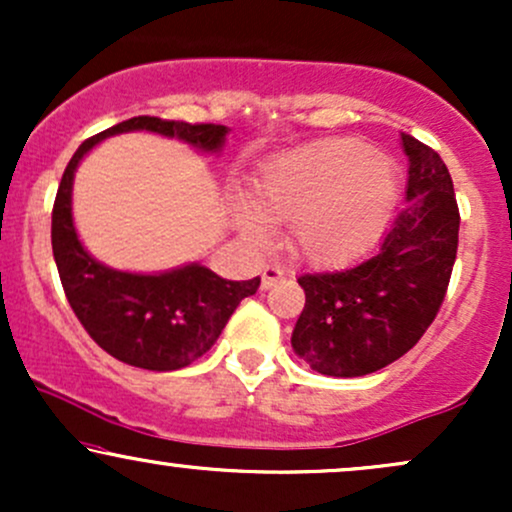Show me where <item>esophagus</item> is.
Listing matches in <instances>:
<instances>
[{"label":"esophagus","instance_id":"obj_1","mask_svg":"<svg viewBox=\"0 0 512 512\" xmlns=\"http://www.w3.org/2000/svg\"><path fill=\"white\" fill-rule=\"evenodd\" d=\"M281 279H284V269L276 267V264H269V267H264V272H262V289L264 291L272 289L276 281H281Z\"/></svg>","mask_w":512,"mask_h":512}]
</instances>
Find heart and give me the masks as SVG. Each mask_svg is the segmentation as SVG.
I'll use <instances>...</instances> for the list:
<instances>
[{
    "label": "heart",
    "instance_id": "1",
    "mask_svg": "<svg viewBox=\"0 0 512 512\" xmlns=\"http://www.w3.org/2000/svg\"><path fill=\"white\" fill-rule=\"evenodd\" d=\"M397 195L399 168L390 156L358 139H322L274 156L250 202L262 219L291 221L289 243L298 257L339 267L383 236ZM254 212L236 207V226L252 243H264L267 231Z\"/></svg>",
    "mask_w": 512,
    "mask_h": 512
}]
</instances>
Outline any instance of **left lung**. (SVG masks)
Listing matches in <instances>:
<instances>
[{
    "instance_id": "1",
    "label": "left lung",
    "mask_w": 512,
    "mask_h": 512,
    "mask_svg": "<svg viewBox=\"0 0 512 512\" xmlns=\"http://www.w3.org/2000/svg\"><path fill=\"white\" fill-rule=\"evenodd\" d=\"M407 207L368 260L342 272L305 274V308L291 346L310 368L361 378L390 366L424 337L443 303L457 255V211L443 158L402 134Z\"/></svg>"
}]
</instances>
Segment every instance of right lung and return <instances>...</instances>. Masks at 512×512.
<instances>
[{"mask_svg":"<svg viewBox=\"0 0 512 512\" xmlns=\"http://www.w3.org/2000/svg\"><path fill=\"white\" fill-rule=\"evenodd\" d=\"M125 132L161 134L204 154H221L231 129L149 115L132 117L86 139L76 149L55 197L52 255L74 315L93 342L117 361L166 373L190 366L207 354L240 301L260 289V276L228 281L199 262L156 274L122 272L88 255L72 216L74 173L93 146Z\"/></svg>","mask_w":512,"mask_h":512,"instance_id":"add662e5","label":"right lung"}]
</instances>
